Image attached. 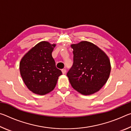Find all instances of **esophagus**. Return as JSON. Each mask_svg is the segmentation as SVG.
Returning a JSON list of instances; mask_svg holds the SVG:
<instances>
[{
  "mask_svg": "<svg viewBox=\"0 0 131 131\" xmlns=\"http://www.w3.org/2000/svg\"><path fill=\"white\" fill-rule=\"evenodd\" d=\"M62 74H65L66 72V70L65 69H62Z\"/></svg>",
  "mask_w": 131,
  "mask_h": 131,
  "instance_id": "esophagus-1",
  "label": "esophagus"
}]
</instances>
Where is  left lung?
I'll return each mask as SVG.
<instances>
[{"mask_svg":"<svg viewBox=\"0 0 131 131\" xmlns=\"http://www.w3.org/2000/svg\"><path fill=\"white\" fill-rule=\"evenodd\" d=\"M73 63L67 73L72 87L85 95L96 92L105 85L111 71L110 62L102 50L83 41L71 45Z\"/></svg>","mask_w":131,"mask_h":131,"instance_id":"1","label":"left lung"}]
</instances>
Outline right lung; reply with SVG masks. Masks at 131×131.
<instances>
[{
	"mask_svg": "<svg viewBox=\"0 0 131 131\" xmlns=\"http://www.w3.org/2000/svg\"><path fill=\"white\" fill-rule=\"evenodd\" d=\"M55 46L47 41L40 42L24 55L19 63L24 83L35 94L43 95L52 91L62 74L52 57Z\"/></svg>",
	"mask_w": 131,
	"mask_h": 131,
	"instance_id": "obj_1",
	"label": "right lung"
}]
</instances>
